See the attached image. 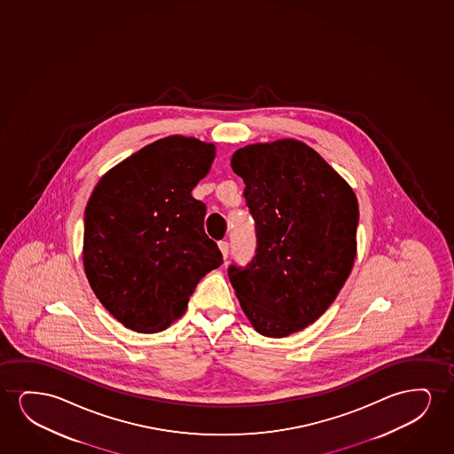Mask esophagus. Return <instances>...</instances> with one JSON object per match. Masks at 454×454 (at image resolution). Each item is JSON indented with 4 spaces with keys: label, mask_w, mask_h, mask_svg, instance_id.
Returning <instances> with one entry per match:
<instances>
[{
    "label": "esophagus",
    "mask_w": 454,
    "mask_h": 454,
    "mask_svg": "<svg viewBox=\"0 0 454 454\" xmlns=\"http://www.w3.org/2000/svg\"><path fill=\"white\" fill-rule=\"evenodd\" d=\"M218 248L222 251V254H223V259L228 257L230 254V243L228 242H218Z\"/></svg>",
    "instance_id": "1"
}]
</instances>
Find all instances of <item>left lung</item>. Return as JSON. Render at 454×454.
<instances>
[{"instance_id":"1","label":"left lung","mask_w":454,"mask_h":454,"mask_svg":"<svg viewBox=\"0 0 454 454\" xmlns=\"http://www.w3.org/2000/svg\"><path fill=\"white\" fill-rule=\"evenodd\" d=\"M231 168L245 183L257 237L253 261L228 270L231 284L261 335H292L329 309L352 271L358 200L296 139L245 145Z\"/></svg>"}]
</instances>
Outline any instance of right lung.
Instances as JSON below:
<instances>
[{
  "instance_id": "obj_1",
  "label": "right lung",
  "mask_w": 454,
  "mask_h": 454,
  "mask_svg": "<svg viewBox=\"0 0 454 454\" xmlns=\"http://www.w3.org/2000/svg\"><path fill=\"white\" fill-rule=\"evenodd\" d=\"M215 158L197 137H162L110 168L85 209L83 268L127 329L156 333L183 317L200 279L223 263L192 197Z\"/></svg>"
}]
</instances>
